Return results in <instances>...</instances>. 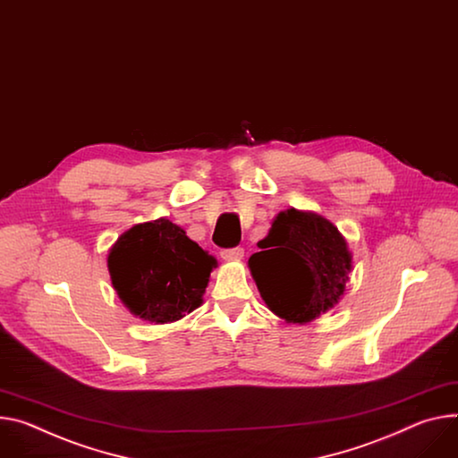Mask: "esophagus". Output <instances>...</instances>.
<instances>
[{"instance_id": "34e87169", "label": "esophagus", "mask_w": 458, "mask_h": 458, "mask_svg": "<svg viewBox=\"0 0 458 458\" xmlns=\"http://www.w3.org/2000/svg\"><path fill=\"white\" fill-rule=\"evenodd\" d=\"M221 258L225 261H241L244 258L242 248H228V250L221 252Z\"/></svg>"}]
</instances>
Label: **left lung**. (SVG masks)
<instances>
[{
	"mask_svg": "<svg viewBox=\"0 0 458 458\" xmlns=\"http://www.w3.org/2000/svg\"><path fill=\"white\" fill-rule=\"evenodd\" d=\"M248 268L267 307L286 323L305 325L335 309L352 272L342 232L316 212H279Z\"/></svg>",
	"mask_w": 458,
	"mask_h": 458,
	"instance_id": "obj_1",
	"label": "left lung"
}]
</instances>
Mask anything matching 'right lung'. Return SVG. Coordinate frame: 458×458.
I'll return each instance as SVG.
<instances>
[{"label": "right lung", "mask_w": 458, "mask_h": 458, "mask_svg": "<svg viewBox=\"0 0 458 458\" xmlns=\"http://www.w3.org/2000/svg\"><path fill=\"white\" fill-rule=\"evenodd\" d=\"M216 267L214 256L165 217L131 226L107 252L116 296L133 316L155 325L199 309Z\"/></svg>", "instance_id": "right-lung-1"}]
</instances>
